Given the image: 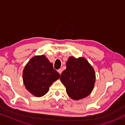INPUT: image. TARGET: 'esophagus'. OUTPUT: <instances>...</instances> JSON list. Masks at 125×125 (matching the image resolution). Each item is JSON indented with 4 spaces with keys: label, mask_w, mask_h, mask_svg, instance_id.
<instances>
[{
    "label": "esophagus",
    "mask_w": 125,
    "mask_h": 125,
    "mask_svg": "<svg viewBox=\"0 0 125 125\" xmlns=\"http://www.w3.org/2000/svg\"><path fill=\"white\" fill-rule=\"evenodd\" d=\"M62 71H63V70H62V69H58V72L59 73V74H61V73H62Z\"/></svg>",
    "instance_id": "34e87169"
}]
</instances>
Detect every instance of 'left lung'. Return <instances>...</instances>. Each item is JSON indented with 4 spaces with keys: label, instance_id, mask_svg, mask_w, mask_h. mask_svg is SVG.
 <instances>
[{
    "label": "left lung",
    "instance_id": "1",
    "mask_svg": "<svg viewBox=\"0 0 125 125\" xmlns=\"http://www.w3.org/2000/svg\"><path fill=\"white\" fill-rule=\"evenodd\" d=\"M60 79L69 96L73 100H79L89 95L94 89L95 72L85 58L71 56Z\"/></svg>",
    "mask_w": 125,
    "mask_h": 125
}]
</instances>
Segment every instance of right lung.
I'll return each instance as SVG.
<instances>
[{"label": "right lung", "mask_w": 125, "mask_h": 125, "mask_svg": "<svg viewBox=\"0 0 125 125\" xmlns=\"http://www.w3.org/2000/svg\"><path fill=\"white\" fill-rule=\"evenodd\" d=\"M60 74L44 55L35 56L28 62L23 71V81L26 89L36 97L44 95Z\"/></svg>", "instance_id": "1"}]
</instances>
